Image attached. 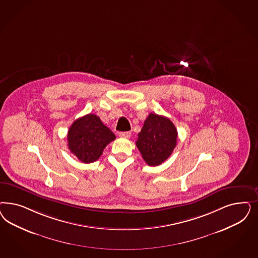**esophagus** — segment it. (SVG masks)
Listing matches in <instances>:
<instances>
[{
    "label": "esophagus",
    "instance_id": "34e87169",
    "mask_svg": "<svg viewBox=\"0 0 258 258\" xmlns=\"http://www.w3.org/2000/svg\"><path fill=\"white\" fill-rule=\"evenodd\" d=\"M120 138H125V139H128L131 137V132H120L118 134Z\"/></svg>",
    "mask_w": 258,
    "mask_h": 258
}]
</instances>
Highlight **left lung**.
Listing matches in <instances>:
<instances>
[{"instance_id":"left-lung-1","label":"left lung","mask_w":258,"mask_h":258,"mask_svg":"<svg viewBox=\"0 0 258 258\" xmlns=\"http://www.w3.org/2000/svg\"><path fill=\"white\" fill-rule=\"evenodd\" d=\"M177 130L166 117L151 113L138 135L137 147L149 166H158L171 156L176 145Z\"/></svg>"}]
</instances>
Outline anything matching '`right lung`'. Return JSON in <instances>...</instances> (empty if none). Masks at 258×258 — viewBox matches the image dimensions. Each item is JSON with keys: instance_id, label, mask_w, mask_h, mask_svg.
<instances>
[{"instance_id": "add662e5", "label": "right lung", "mask_w": 258, "mask_h": 258, "mask_svg": "<svg viewBox=\"0 0 258 258\" xmlns=\"http://www.w3.org/2000/svg\"><path fill=\"white\" fill-rule=\"evenodd\" d=\"M116 139L100 117L87 114L76 119L67 134L68 148L83 163H91L100 158L106 145Z\"/></svg>"}]
</instances>
